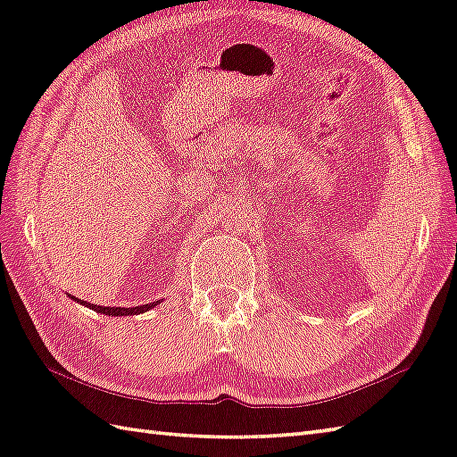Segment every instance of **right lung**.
I'll use <instances>...</instances> for the list:
<instances>
[{
	"mask_svg": "<svg viewBox=\"0 0 457 457\" xmlns=\"http://www.w3.org/2000/svg\"><path fill=\"white\" fill-rule=\"evenodd\" d=\"M73 300H77V303H81L83 306H87V308H93L95 312H98V314H106V316H133V314H143V312H147V310H151V308H154L157 306L159 303H151V304H143V306H136V308H121V306H96V304H91V303H87V300H79V298H75V296H71Z\"/></svg>",
	"mask_w": 457,
	"mask_h": 457,
	"instance_id": "add662e5",
	"label": "right lung"
}]
</instances>
